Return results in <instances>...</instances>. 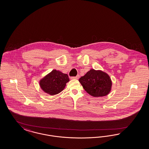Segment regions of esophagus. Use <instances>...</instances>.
Listing matches in <instances>:
<instances>
[{
  "label": "esophagus",
  "instance_id": "34e87169",
  "mask_svg": "<svg viewBox=\"0 0 149 149\" xmlns=\"http://www.w3.org/2000/svg\"><path fill=\"white\" fill-rule=\"evenodd\" d=\"M79 77H80V75H77V77H71L70 79H77V80H78V79H79Z\"/></svg>",
  "mask_w": 149,
  "mask_h": 149
}]
</instances>
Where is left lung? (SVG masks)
Returning a JSON list of instances; mask_svg holds the SVG:
<instances>
[{
  "mask_svg": "<svg viewBox=\"0 0 149 149\" xmlns=\"http://www.w3.org/2000/svg\"><path fill=\"white\" fill-rule=\"evenodd\" d=\"M79 81L87 93L94 97L109 95L113 84L110 77L107 72L93 69L86 72Z\"/></svg>",
  "mask_w": 149,
  "mask_h": 149,
  "instance_id": "obj_1",
  "label": "left lung"
}]
</instances>
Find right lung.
Masks as SVG:
<instances>
[{
  "mask_svg": "<svg viewBox=\"0 0 149 149\" xmlns=\"http://www.w3.org/2000/svg\"><path fill=\"white\" fill-rule=\"evenodd\" d=\"M69 81V79L67 74L54 69L41 79L39 85L45 93L54 95L62 92Z\"/></svg>",
  "mask_w": 149,
  "mask_h": 149,
  "instance_id": "obj_1",
  "label": "right lung"
}]
</instances>
